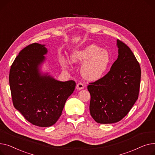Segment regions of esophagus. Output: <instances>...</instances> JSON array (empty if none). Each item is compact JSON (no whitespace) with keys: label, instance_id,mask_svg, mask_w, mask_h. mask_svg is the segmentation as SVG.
<instances>
[{"label":"esophagus","instance_id":"34e87169","mask_svg":"<svg viewBox=\"0 0 155 155\" xmlns=\"http://www.w3.org/2000/svg\"><path fill=\"white\" fill-rule=\"evenodd\" d=\"M84 84H83V83H79L77 84V86H76V88L77 89L81 90V89H83L84 88Z\"/></svg>","mask_w":155,"mask_h":155}]
</instances>
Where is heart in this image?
<instances>
[{
  "instance_id": "obj_1",
  "label": "heart",
  "mask_w": 155,
  "mask_h": 155,
  "mask_svg": "<svg viewBox=\"0 0 155 155\" xmlns=\"http://www.w3.org/2000/svg\"><path fill=\"white\" fill-rule=\"evenodd\" d=\"M71 59L75 64L84 63L81 69V74L88 81H96L102 78L111 62L109 52L96 45L74 51L71 54Z\"/></svg>"
}]
</instances>
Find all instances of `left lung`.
<instances>
[{"label":"left lung","mask_w":155,"mask_h":155,"mask_svg":"<svg viewBox=\"0 0 155 155\" xmlns=\"http://www.w3.org/2000/svg\"><path fill=\"white\" fill-rule=\"evenodd\" d=\"M118 56L110 71L102 78L89 83L91 116L98 123L120 121L138 98L141 68L130 48L117 39Z\"/></svg>","instance_id":"obj_1"}]
</instances>
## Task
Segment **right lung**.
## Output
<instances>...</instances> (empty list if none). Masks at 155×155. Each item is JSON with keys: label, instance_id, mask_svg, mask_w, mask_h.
Here are the masks:
<instances>
[{"label": "right lung", "instance_id": "obj_1", "mask_svg": "<svg viewBox=\"0 0 155 155\" xmlns=\"http://www.w3.org/2000/svg\"><path fill=\"white\" fill-rule=\"evenodd\" d=\"M47 52L45 45H27L15 59L9 73L14 106L29 123L40 127L57 122L76 87L74 81L62 82L48 73L41 74L39 67Z\"/></svg>", "mask_w": 155, "mask_h": 155}]
</instances>
